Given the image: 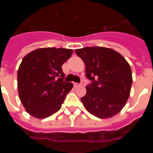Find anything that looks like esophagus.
Returning <instances> with one entry per match:
<instances>
[{"mask_svg": "<svg viewBox=\"0 0 153 153\" xmlns=\"http://www.w3.org/2000/svg\"><path fill=\"white\" fill-rule=\"evenodd\" d=\"M74 87H77V86H80V84H79V83H74Z\"/></svg>", "mask_w": 153, "mask_h": 153, "instance_id": "1", "label": "esophagus"}]
</instances>
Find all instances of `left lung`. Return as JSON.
<instances>
[{
  "mask_svg": "<svg viewBox=\"0 0 153 153\" xmlns=\"http://www.w3.org/2000/svg\"><path fill=\"white\" fill-rule=\"evenodd\" d=\"M86 65V86L81 101L86 110L100 119L120 113L129 97L132 70L120 53L107 47H86L75 51Z\"/></svg>",
  "mask_w": 153,
  "mask_h": 153,
  "instance_id": "left-lung-1",
  "label": "left lung"
}]
</instances>
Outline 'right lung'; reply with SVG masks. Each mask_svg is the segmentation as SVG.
I'll return each mask as SVG.
<instances>
[{"label": "right lung", "instance_id": "obj_1", "mask_svg": "<svg viewBox=\"0 0 153 153\" xmlns=\"http://www.w3.org/2000/svg\"><path fill=\"white\" fill-rule=\"evenodd\" d=\"M71 49L46 47L31 51L23 58L17 71V89L26 111L37 119L49 117L61 108L72 83L63 82L62 65Z\"/></svg>", "mask_w": 153, "mask_h": 153}]
</instances>
